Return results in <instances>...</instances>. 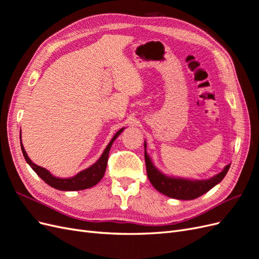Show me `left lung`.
<instances>
[{
    "label": "left lung",
    "instance_id": "obj_1",
    "mask_svg": "<svg viewBox=\"0 0 259 259\" xmlns=\"http://www.w3.org/2000/svg\"><path fill=\"white\" fill-rule=\"evenodd\" d=\"M145 161L147 175L152 186L162 194L177 200H193L206 193L211 188L219 184L229 170L230 164L217 175L208 179H190L165 175L154 166L150 156L147 153V144L145 142Z\"/></svg>",
    "mask_w": 259,
    "mask_h": 259
}]
</instances>
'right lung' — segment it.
Instances as JSON below:
<instances>
[{"mask_svg":"<svg viewBox=\"0 0 259 259\" xmlns=\"http://www.w3.org/2000/svg\"><path fill=\"white\" fill-rule=\"evenodd\" d=\"M124 128L125 127H123L120 131L116 132V134L112 137V139L110 140V143L108 144V146L106 147L103 154L100 155V158L95 163L92 164L90 167L79 171V173H77L76 175H74L72 177H68V178H60V177L54 176L50 170L34 164L32 161L30 160V158H29L26 150H25V147H23L22 143L20 142L21 151H22L23 156H25V160L31 166V168H32L35 171V173L44 180L46 184L50 185L53 188H55V189H58V190H61V191L84 190V189H88V188H91V187H94L95 185H97L100 182V180L103 179V177L105 175L106 168H107L109 151H110V148H111L113 142L117 137L120 136V134L124 131ZM20 140H21V133H20Z\"/></svg>","mask_w":259,"mask_h":259,"instance_id":"add662e5","label":"right lung"}]
</instances>
